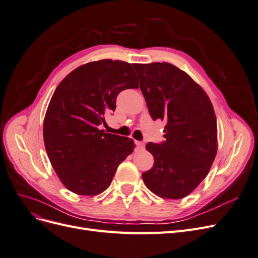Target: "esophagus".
<instances>
[{"instance_id":"esophagus-1","label":"esophagus","mask_w":258,"mask_h":258,"mask_svg":"<svg viewBox=\"0 0 258 258\" xmlns=\"http://www.w3.org/2000/svg\"><path fill=\"white\" fill-rule=\"evenodd\" d=\"M136 144H137V147L139 148V150H143L144 146H145L143 142H140V141H137V142H136Z\"/></svg>"}]
</instances>
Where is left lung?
I'll use <instances>...</instances> for the list:
<instances>
[{
    "mask_svg": "<svg viewBox=\"0 0 258 258\" xmlns=\"http://www.w3.org/2000/svg\"><path fill=\"white\" fill-rule=\"evenodd\" d=\"M134 68L154 120L167 122L166 141L147 143L154 166L142 174L155 195L182 199L208 175L217 152V123L212 103L191 77L168 62Z\"/></svg>",
    "mask_w": 258,
    "mask_h": 258,
    "instance_id": "obj_1",
    "label": "left lung"
}]
</instances>
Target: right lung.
Segmentation results:
<instances>
[{
	"instance_id": "right-lung-1",
	"label": "right lung",
	"mask_w": 258,
	"mask_h": 258,
	"mask_svg": "<svg viewBox=\"0 0 258 258\" xmlns=\"http://www.w3.org/2000/svg\"><path fill=\"white\" fill-rule=\"evenodd\" d=\"M128 62H88L68 74L54 90L43 137L53 170L69 190L96 196L111 185L117 167L134 152L132 139L105 134V113L114 112L124 89L138 88Z\"/></svg>"
}]
</instances>
